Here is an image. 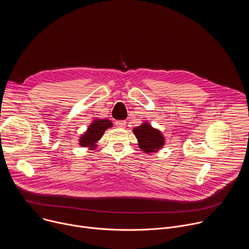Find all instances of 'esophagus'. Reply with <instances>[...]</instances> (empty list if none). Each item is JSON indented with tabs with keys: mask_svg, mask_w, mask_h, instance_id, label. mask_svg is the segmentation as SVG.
I'll return each instance as SVG.
<instances>
[{
	"mask_svg": "<svg viewBox=\"0 0 249 249\" xmlns=\"http://www.w3.org/2000/svg\"><path fill=\"white\" fill-rule=\"evenodd\" d=\"M115 124H116V126H117L118 128H125V127H126V122H125V121H123V120L116 121V122H115Z\"/></svg>",
	"mask_w": 249,
	"mask_h": 249,
	"instance_id": "obj_1",
	"label": "esophagus"
}]
</instances>
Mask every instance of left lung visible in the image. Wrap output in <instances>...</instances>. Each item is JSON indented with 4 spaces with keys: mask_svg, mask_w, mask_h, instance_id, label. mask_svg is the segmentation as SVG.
I'll list each match as a JSON object with an SVG mask.
<instances>
[{
    "mask_svg": "<svg viewBox=\"0 0 249 249\" xmlns=\"http://www.w3.org/2000/svg\"><path fill=\"white\" fill-rule=\"evenodd\" d=\"M134 134L139 141L140 149L146 153H155L164 144L163 137L160 131L152 128L148 123L136 127Z\"/></svg>",
    "mask_w": 249,
    "mask_h": 249,
    "instance_id": "left-lung-1",
    "label": "left lung"
}]
</instances>
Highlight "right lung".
Instances as JSON below:
<instances>
[{
	"mask_svg": "<svg viewBox=\"0 0 249 249\" xmlns=\"http://www.w3.org/2000/svg\"><path fill=\"white\" fill-rule=\"evenodd\" d=\"M111 126L112 124L109 120L100 119L94 121L91 125H89L87 133H85L84 136L81 137L80 145L83 147H90L94 145L95 142H97L101 138L104 131ZM91 149H93V147Z\"/></svg>",
	"mask_w": 249,
	"mask_h": 249,
	"instance_id": "1",
	"label": "right lung"
}]
</instances>
